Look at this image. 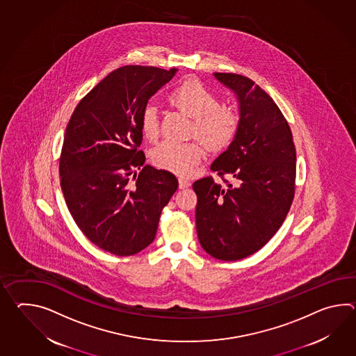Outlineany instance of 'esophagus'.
I'll use <instances>...</instances> for the list:
<instances>
[{"label":"esophagus","instance_id":"esophagus-1","mask_svg":"<svg viewBox=\"0 0 356 356\" xmlns=\"http://www.w3.org/2000/svg\"><path fill=\"white\" fill-rule=\"evenodd\" d=\"M190 184L189 180H186V179H179V186H180V189H188L189 188Z\"/></svg>","mask_w":356,"mask_h":356}]
</instances>
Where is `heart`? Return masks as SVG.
I'll use <instances>...</instances> for the list:
<instances>
[{
    "instance_id": "1",
    "label": "heart",
    "mask_w": 356,
    "mask_h": 356,
    "mask_svg": "<svg viewBox=\"0 0 356 356\" xmlns=\"http://www.w3.org/2000/svg\"><path fill=\"white\" fill-rule=\"evenodd\" d=\"M170 103L194 118L193 133L199 134L214 149L229 145L236 138L240 116L229 106L221 104L218 95L197 80H186L168 95ZM140 129L148 140H157L161 134L159 111L156 104H147L140 115ZM204 142H162L152 152L156 166L180 176L189 175L206 154Z\"/></svg>"
}]
</instances>
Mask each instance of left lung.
I'll return each mask as SVG.
<instances>
[{
	"instance_id": "left-lung-1",
	"label": "left lung",
	"mask_w": 356,
	"mask_h": 356,
	"mask_svg": "<svg viewBox=\"0 0 356 356\" xmlns=\"http://www.w3.org/2000/svg\"><path fill=\"white\" fill-rule=\"evenodd\" d=\"M214 76L236 95L240 127L211 166L226 186L211 176L193 184L195 223L207 253L238 261L261 249L284 223L295 194L296 150L282 112L259 86L238 74ZM225 174L236 179L235 186Z\"/></svg>"
}]
</instances>
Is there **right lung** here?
<instances>
[{
  "mask_svg": "<svg viewBox=\"0 0 356 356\" xmlns=\"http://www.w3.org/2000/svg\"><path fill=\"white\" fill-rule=\"evenodd\" d=\"M177 69L127 65L88 93L69 121L60 157L65 202L81 232L104 252L127 257L152 244L179 181L144 166L140 115ZM143 168L138 175L134 170Z\"/></svg>",
  "mask_w": 356,
  "mask_h": 356,
  "instance_id": "obj_1",
  "label": "right lung"
}]
</instances>
